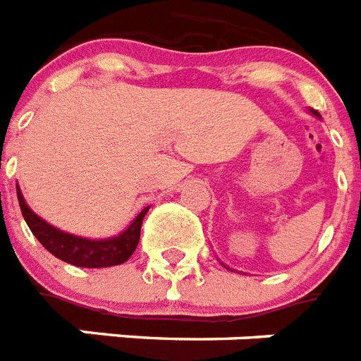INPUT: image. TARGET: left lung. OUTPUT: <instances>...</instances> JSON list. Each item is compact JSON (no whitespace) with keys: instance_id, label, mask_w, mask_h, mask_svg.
Returning a JSON list of instances; mask_svg holds the SVG:
<instances>
[{"instance_id":"obj_1","label":"left lung","mask_w":361,"mask_h":361,"mask_svg":"<svg viewBox=\"0 0 361 361\" xmlns=\"http://www.w3.org/2000/svg\"><path fill=\"white\" fill-rule=\"evenodd\" d=\"M317 115H319V114H317Z\"/></svg>"}]
</instances>
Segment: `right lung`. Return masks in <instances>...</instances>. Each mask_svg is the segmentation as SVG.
Returning <instances> with one entry per match:
<instances>
[{
  "label": "right lung",
  "instance_id": "obj_1",
  "mask_svg": "<svg viewBox=\"0 0 361 361\" xmlns=\"http://www.w3.org/2000/svg\"><path fill=\"white\" fill-rule=\"evenodd\" d=\"M16 194H18V203L25 224L31 229V233L37 236V240L57 259L83 268L115 267V264H123L125 261H128L137 247L143 216L149 210V207L141 210L137 218L132 221L130 227L123 235L108 238V240H87V238L63 233V231L51 227L50 224H46L44 220H40L39 216L25 204L20 188H16Z\"/></svg>",
  "mask_w": 361,
  "mask_h": 361
}]
</instances>
